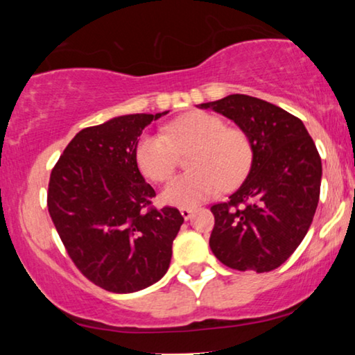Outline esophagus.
<instances>
[{
    "label": "esophagus",
    "instance_id": "34e87169",
    "mask_svg": "<svg viewBox=\"0 0 355 355\" xmlns=\"http://www.w3.org/2000/svg\"><path fill=\"white\" fill-rule=\"evenodd\" d=\"M192 213H193L192 208H187V207H182L181 208V215L184 216V220H189V218L192 216Z\"/></svg>",
    "mask_w": 355,
    "mask_h": 355
}]
</instances>
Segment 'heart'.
<instances>
[{"label": "heart", "mask_w": 355, "mask_h": 355, "mask_svg": "<svg viewBox=\"0 0 355 355\" xmlns=\"http://www.w3.org/2000/svg\"><path fill=\"white\" fill-rule=\"evenodd\" d=\"M191 150V171L173 178L162 192L164 203L192 207L216 196L221 186L231 189L245 178L252 147L241 129L226 128L215 114L196 111L174 121L163 130L144 134L137 144V164L144 176L163 182L176 166L178 152Z\"/></svg>", "instance_id": "obj_1"}]
</instances>
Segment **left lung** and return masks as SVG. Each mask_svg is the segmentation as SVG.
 <instances>
[{
  "label": "left lung",
  "mask_w": 355,
  "mask_h": 355,
  "mask_svg": "<svg viewBox=\"0 0 355 355\" xmlns=\"http://www.w3.org/2000/svg\"><path fill=\"white\" fill-rule=\"evenodd\" d=\"M198 108L234 121L252 147L245 181L230 200L211 207L210 249L230 268H278L312 225L322 184L318 150L302 121L255 96L227 95Z\"/></svg>",
  "instance_id": "1"
}]
</instances>
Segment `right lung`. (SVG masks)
Masks as SVG:
<instances>
[{
    "instance_id": "add662e5",
    "label": "right lung",
    "mask_w": 355,
    "mask_h": 355,
    "mask_svg": "<svg viewBox=\"0 0 355 355\" xmlns=\"http://www.w3.org/2000/svg\"><path fill=\"white\" fill-rule=\"evenodd\" d=\"M124 114L76 134L53 168L48 211L80 273L110 293L128 294L162 279L184 218L152 207L139 171L142 130L166 114Z\"/></svg>"
}]
</instances>
